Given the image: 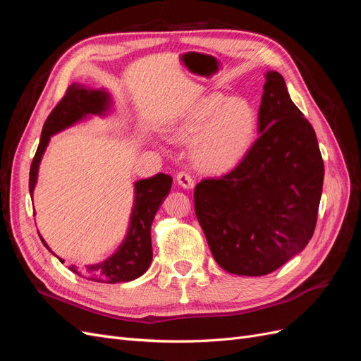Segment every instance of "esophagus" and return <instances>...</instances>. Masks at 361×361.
Instances as JSON below:
<instances>
[{
	"instance_id": "esophagus-1",
	"label": "esophagus",
	"mask_w": 361,
	"mask_h": 361,
	"mask_svg": "<svg viewBox=\"0 0 361 361\" xmlns=\"http://www.w3.org/2000/svg\"><path fill=\"white\" fill-rule=\"evenodd\" d=\"M176 180H178V183L180 185L182 188L190 190V188L194 187V179H192L191 174L187 173V171H179L178 176H176Z\"/></svg>"
}]
</instances>
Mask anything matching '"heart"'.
Listing matches in <instances>:
<instances>
[{"label":"heart","instance_id":"1","mask_svg":"<svg viewBox=\"0 0 361 361\" xmlns=\"http://www.w3.org/2000/svg\"><path fill=\"white\" fill-rule=\"evenodd\" d=\"M257 129L255 106L243 97L211 93L194 102L173 126L171 134L192 145V161L204 173L220 174L243 161Z\"/></svg>","mask_w":361,"mask_h":361}]
</instances>
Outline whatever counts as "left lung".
I'll use <instances>...</instances> for the list:
<instances>
[{
  "label": "left lung",
  "instance_id": "obj_1",
  "mask_svg": "<svg viewBox=\"0 0 361 361\" xmlns=\"http://www.w3.org/2000/svg\"><path fill=\"white\" fill-rule=\"evenodd\" d=\"M259 138L221 178L195 185L194 209L216 264L236 276H265L313 236L324 183L314 129L290 101L283 76L267 72Z\"/></svg>",
  "mask_w": 361,
  "mask_h": 361
}]
</instances>
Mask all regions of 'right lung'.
Masks as SVG:
<instances>
[{"mask_svg":"<svg viewBox=\"0 0 361 361\" xmlns=\"http://www.w3.org/2000/svg\"><path fill=\"white\" fill-rule=\"evenodd\" d=\"M110 104V94L105 90L85 89L80 84H72L68 87L66 94L61 97V101L51 111L45 125H43L40 143L30 169V194L35 191L39 164L51 135L80 122L85 116L104 114ZM171 180V176L164 173H158L154 178L138 180L135 183V200L133 215H130L129 231L122 245L117 248L111 257H108L101 264L85 267L82 269L71 265L69 269L84 279L101 283H122L143 276L152 262V221H154L155 214L164 199L170 192ZM42 243L49 250L43 239Z\"/></svg>","mask_w":361,"mask_h":361,"instance_id":"obj_1","label":"right lung"}]
</instances>
